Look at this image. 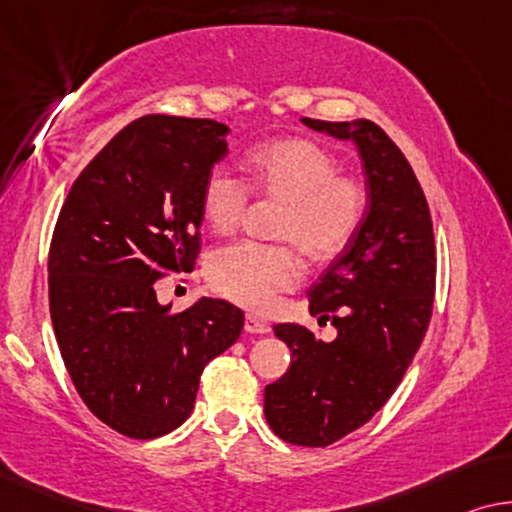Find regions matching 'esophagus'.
I'll return each instance as SVG.
<instances>
[{
    "label": "esophagus",
    "instance_id": "1",
    "mask_svg": "<svg viewBox=\"0 0 512 512\" xmlns=\"http://www.w3.org/2000/svg\"><path fill=\"white\" fill-rule=\"evenodd\" d=\"M246 331H248V334H269L271 327L266 325L264 320L255 318V315H248V318H246Z\"/></svg>",
    "mask_w": 512,
    "mask_h": 512
}]
</instances>
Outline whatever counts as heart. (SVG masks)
<instances>
[{"mask_svg": "<svg viewBox=\"0 0 512 512\" xmlns=\"http://www.w3.org/2000/svg\"><path fill=\"white\" fill-rule=\"evenodd\" d=\"M250 185L215 167L201 185V211L218 232L241 225L253 192L280 201L276 239L294 242L313 262L341 255L362 229L369 192L359 178L311 139H283L255 148L246 160ZM208 283L222 297L250 311H264L278 292L301 280V259L289 243L234 241L215 248L206 262Z\"/></svg>", "mask_w": 512, "mask_h": 512, "instance_id": "b5f03b06", "label": "heart"}]
</instances>
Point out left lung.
<instances>
[{
	"instance_id": "left-lung-1",
	"label": "left lung",
	"mask_w": 512,
	"mask_h": 512,
	"mask_svg": "<svg viewBox=\"0 0 512 512\" xmlns=\"http://www.w3.org/2000/svg\"><path fill=\"white\" fill-rule=\"evenodd\" d=\"M304 125L357 143L369 211L355 241L308 290V306L338 336L315 341L311 329L278 325L294 362L264 390L273 434L301 448H327L362 427L406 376L436 294V243L429 204L406 157L371 120Z\"/></svg>"
}]
</instances>
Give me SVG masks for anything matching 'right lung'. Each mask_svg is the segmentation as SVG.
<instances>
[{
  "mask_svg": "<svg viewBox=\"0 0 512 512\" xmlns=\"http://www.w3.org/2000/svg\"><path fill=\"white\" fill-rule=\"evenodd\" d=\"M211 118L143 115L81 171L48 250L50 320L85 406L122 436L157 438L190 417L204 366L243 311L199 299L169 315L155 280L190 273L201 250V185L227 153Z\"/></svg>",
  "mask_w": 512,
  "mask_h": 512,
  "instance_id": "right-lung-1",
  "label": "right lung"
}]
</instances>
